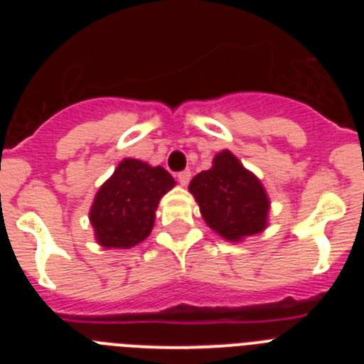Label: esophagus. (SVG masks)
<instances>
[{
  "mask_svg": "<svg viewBox=\"0 0 364 364\" xmlns=\"http://www.w3.org/2000/svg\"><path fill=\"white\" fill-rule=\"evenodd\" d=\"M176 178H178V182L182 186H188L189 180H191V171H189V169H184V171H180L178 175H176Z\"/></svg>",
  "mask_w": 364,
  "mask_h": 364,
  "instance_id": "obj_1",
  "label": "esophagus"
}]
</instances>
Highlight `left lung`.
<instances>
[{
    "mask_svg": "<svg viewBox=\"0 0 364 364\" xmlns=\"http://www.w3.org/2000/svg\"><path fill=\"white\" fill-rule=\"evenodd\" d=\"M208 226L228 240H240L264 230L269 202L255 175L230 151L215 156L213 167L189 184Z\"/></svg>",
    "mask_w": 364,
    "mask_h": 364,
    "instance_id": "8db88e82",
    "label": "left lung"
}]
</instances>
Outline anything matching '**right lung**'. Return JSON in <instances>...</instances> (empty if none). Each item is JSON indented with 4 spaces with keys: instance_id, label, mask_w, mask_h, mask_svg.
Here are the masks:
<instances>
[{
    "instance_id": "right-lung-1",
    "label": "right lung",
    "mask_w": 364,
    "mask_h": 364,
    "mask_svg": "<svg viewBox=\"0 0 364 364\" xmlns=\"http://www.w3.org/2000/svg\"><path fill=\"white\" fill-rule=\"evenodd\" d=\"M175 186L164 167L125 159L96 193L91 224L104 247H133L151 233L154 210Z\"/></svg>"
}]
</instances>
